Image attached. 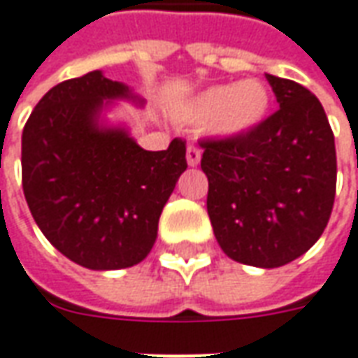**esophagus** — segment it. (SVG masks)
<instances>
[{
  "label": "esophagus",
  "instance_id": "34e87169",
  "mask_svg": "<svg viewBox=\"0 0 358 358\" xmlns=\"http://www.w3.org/2000/svg\"><path fill=\"white\" fill-rule=\"evenodd\" d=\"M199 162H201V148H187V164L191 165V167H194V165H199Z\"/></svg>",
  "mask_w": 358,
  "mask_h": 358
}]
</instances>
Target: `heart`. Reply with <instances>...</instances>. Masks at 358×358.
I'll return each mask as SVG.
<instances>
[{
	"instance_id": "1",
	"label": "heart",
	"mask_w": 358,
	"mask_h": 358,
	"mask_svg": "<svg viewBox=\"0 0 358 358\" xmlns=\"http://www.w3.org/2000/svg\"><path fill=\"white\" fill-rule=\"evenodd\" d=\"M271 107V93L259 80L222 83L199 93L185 110L193 122H210L220 136H238L257 128Z\"/></svg>"
}]
</instances>
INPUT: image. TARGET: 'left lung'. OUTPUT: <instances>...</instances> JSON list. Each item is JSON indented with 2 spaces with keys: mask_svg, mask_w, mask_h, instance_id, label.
<instances>
[{
  "mask_svg": "<svg viewBox=\"0 0 358 358\" xmlns=\"http://www.w3.org/2000/svg\"><path fill=\"white\" fill-rule=\"evenodd\" d=\"M278 108L245 134L206 138V210L224 253L275 268L306 253L329 222L335 138L322 103L296 81L267 73Z\"/></svg>",
  "mask_w": 358,
  "mask_h": 358,
  "instance_id": "1",
  "label": "left lung"
}]
</instances>
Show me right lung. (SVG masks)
Wrapping results in <instances>:
<instances>
[{"instance_id":"add662e5","label":"right lung","mask_w":358,"mask_h":358,"mask_svg":"<svg viewBox=\"0 0 358 358\" xmlns=\"http://www.w3.org/2000/svg\"><path fill=\"white\" fill-rule=\"evenodd\" d=\"M132 97L99 70L54 85L23 128V193L36 226L62 255L93 271L146 257L175 183L185 140L148 152L120 128H99L105 99Z\"/></svg>"}]
</instances>
